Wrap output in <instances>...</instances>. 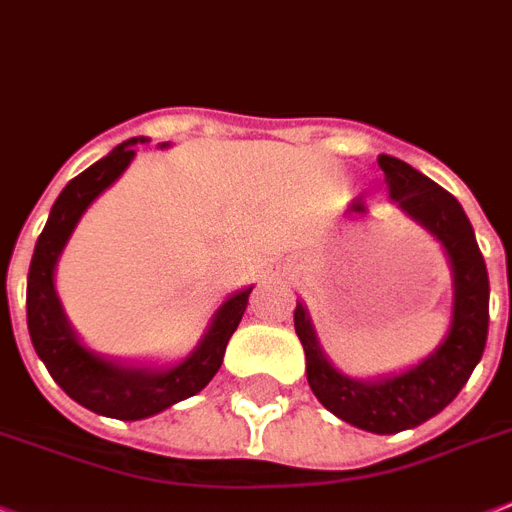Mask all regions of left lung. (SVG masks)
Segmentation results:
<instances>
[{
  "instance_id": "left-lung-1",
  "label": "left lung",
  "mask_w": 512,
  "mask_h": 512,
  "mask_svg": "<svg viewBox=\"0 0 512 512\" xmlns=\"http://www.w3.org/2000/svg\"><path fill=\"white\" fill-rule=\"evenodd\" d=\"M378 168L384 170L389 199L426 228L450 257L455 289L450 331L413 368L397 376L357 381L331 365L302 302L294 310V328L305 347L307 384L321 405L357 429L397 434L442 413L479 365L489 331V276L471 220L450 191L397 157L381 155Z\"/></svg>"
}]
</instances>
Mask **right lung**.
<instances>
[{"label": "right lung", "instance_id": "right-lung-1", "mask_svg": "<svg viewBox=\"0 0 512 512\" xmlns=\"http://www.w3.org/2000/svg\"><path fill=\"white\" fill-rule=\"evenodd\" d=\"M147 141V136L123 141L110 155L94 162L60 191L28 268L26 310L33 350L70 400H76L91 413L118 418V421H141L202 392L218 373L228 339L242 321L252 292L249 286L231 294L218 307V313L213 315L205 336L199 339L191 355L170 368L118 363L89 350L78 339L65 318L60 297L54 292V268L81 215L102 191L110 189L123 176V170L134 160L136 144H147ZM160 147H168V141Z\"/></svg>", "mask_w": 512, "mask_h": 512}]
</instances>
